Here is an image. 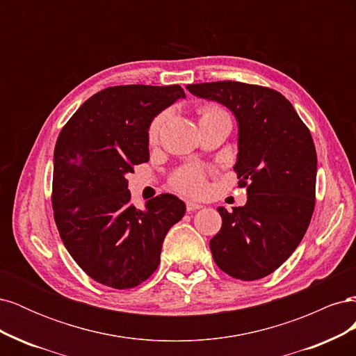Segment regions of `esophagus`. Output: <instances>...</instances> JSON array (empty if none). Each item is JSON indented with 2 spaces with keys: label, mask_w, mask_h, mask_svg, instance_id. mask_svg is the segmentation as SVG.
<instances>
[{
  "label": "esophagus",
  "mask_w": 356,
  "mask_h": 356,
  "mask_svg": "<svg viewBox=\"0 0 356 356\" xmlns=\"http://www.w3.org/2000/svg\"><path fill=\"white\" fill-rule=\"evenodd\" d=\"M186 207H187V211H188V212H193V211H197V209H200V208H202V204H200V203H196V202L187 200Z\"/></svg>",
  "instance_id": "1"
}]
</instances>
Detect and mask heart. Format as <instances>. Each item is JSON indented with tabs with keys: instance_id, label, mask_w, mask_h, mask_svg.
<instances>
[{
	"instance_id": "heart-1",
	"label": "heart",
	"mask_w": 356,
	"mask_h": 356,
	"mask_svg": "<svg viewBox=\"0 0 356 356\" xmlns=\"http://www.w3.org/2000/svg\"><path fill=\"white\" fill-rule=\"evenodd\" d=\"M218 114H225V111L222 108H220L218 105H204L202 108V118L207 117H212V115H218ZM168 118V113H160L159 115H156L152 123L148 126V139L152 143L157 141V138L160 135L161 127H163L165 122ZM170 184L175 190L184 193V195L188 196H199L207 188V172L204 169L199 168V166H193V165H187L182 166L178 170L174 172V175L170 177Z\"/></svg>"
}]
</instances>
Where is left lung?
<instances>
[{
    "instance_id": "1",
    "label": "left lung",
    "mask_w": 356,
    "mask_h": 356,
    "mask_svg": "<svg viewBox=\"0 0 356 356\" xmlns=\"http://www.w3.org/2000/svg\"><path fill=\"white\" fill-rule=\"evenodd\" d=\"M227 106L239 124L234 172L246 188L245 207L227 212L209 242L213 261L241 281L273 273L296 251L315 209L316 149L310 131L279 92L241 81L188 84Z\"/></svg>"
}]
</instances>
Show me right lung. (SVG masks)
Instances as JSON below:
<instances>
[{
	"label": "right lung",
	"mask_w": 356,
	"mask_h": 356,
	"mask_svg": "<svg viewBox=\"0 0 356 356\" xmlns=\"http://www.w3.org/2000/svg\"><path fill=\"white\" fill-rule=\"evenodd\" d=\"M184 96L179 84L114 86L95 93L62 127L53 215L68 252L96 282L129 289L147 281L166 233L184 217L186 203L174 195L136 209L126 179L149 159V123Z\"/></svg>",
	"instance_id": "obj_1"
}]
</instances>
